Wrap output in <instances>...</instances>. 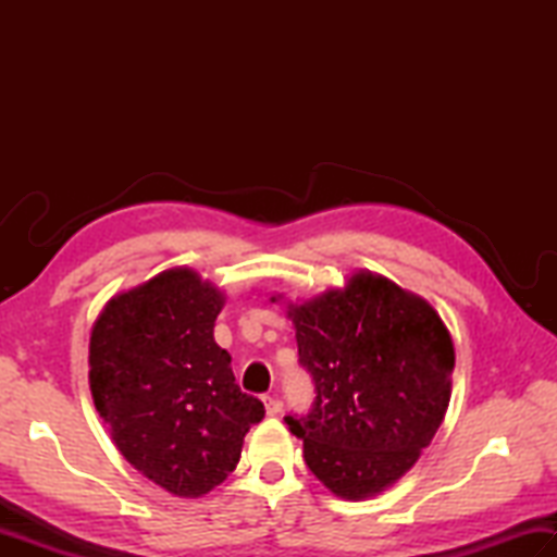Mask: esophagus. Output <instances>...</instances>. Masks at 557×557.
<instances>
[{
  "mask_svg": "<svg viewBox=\"0 0 557 557\" xmlns=\"http://www.w3.org/2000/svg\"><path fill=\"white\" fill-rule=\"evenodd\" d=\"M263 405H265V413H268V417H277V413L282 411V401H280V397H275V395H265V397H263Z\"/></svg>",
  "mask_w": 557,
  "mask_h": 557,
  "instance_id": "obj_1",
  "label": "esophagus"
}]
</instances>
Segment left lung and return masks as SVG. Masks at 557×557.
<instances>
[{
	"label": "left lung",
	"instance_id": "obj_1",
	"mask_svg": "<svg viewBox=\"0 0 557 557\" xmlns=\"http://www.w3.org/2000/svg\"><path fill=\"white\" fill-rule=\"evenodd\" d=\"M287 318L318 393L309 417H287L289 431L337 498H373L417 465L441 429L453 395L449 330L423 297L371 270L287 304Z\"/></svg>",
	"mask_w": 557,
	"mask_h": 557
}]
</instances>
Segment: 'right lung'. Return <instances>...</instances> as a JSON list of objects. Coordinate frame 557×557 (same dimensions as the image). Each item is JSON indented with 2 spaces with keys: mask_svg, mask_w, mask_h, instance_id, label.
<instances>
[{
  "mask_svg": "<svg viewBox=\"0 0 557 557\" xmlns=\"http://www.w3.org/2000/svg\"><path fill=\"white\" fill-rule=\"evenodd\" d=\"M224 299L194 268H170L114 294L90 330V395L112 443L176 498L220 486L265 417L212 335Z\"/></svg>",
  "mask_w": 557,
  "mask_h": 557,
  "instance_id": "1",
  "label": "right lung"
}]
</instances>
